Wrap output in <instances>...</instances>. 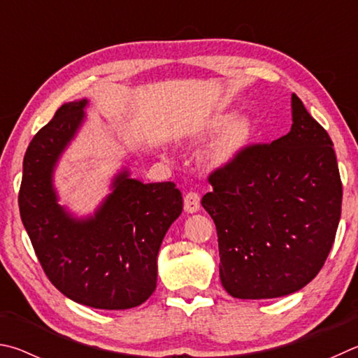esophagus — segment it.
Returning <instances> with one entry per match:
<instances>
[{"label": "esophagus", "instance_id": "34e87169", "mask_svg": "<svg viewBox=\"0 0 358 358\" xmlns=\"http://www.w3.org/2000/svg\"><path fill=\"white\" fill-rule=\"evenodd\" d=\"M199 206H201V198H199L198 193L189 192L184 196V209L185 212H189V214H195V212H198Z\"/></svg>", "mask_w": 358, "mask_h": 358}]
</instances>
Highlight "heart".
<instances>
[{"instance_id":"1","label":"heart","mask_w":358,"mask_h":358,"mask_svg":"<svg viewBox=\"0 0 358 358\" xmlns=\"http://www.w3.org/2000/svg\"><path fill=\"white\" fill-rule=\"evenodd\" d=\"M220 131L222 134L208 154V165L215 169L234 165L241 159L252 143L255 124L248 115L234 116L231 111L215 113L206 121L199 136L212 138Z\"/></svg>"}]
</instances>
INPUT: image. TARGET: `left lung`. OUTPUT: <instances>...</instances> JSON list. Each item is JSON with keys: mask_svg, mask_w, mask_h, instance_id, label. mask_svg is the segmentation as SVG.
<instances>
[{"mask_svg": "<svg viewBox=\"0 0 358 358\" xmlns=\"http://www.w3.org/2000/svg\"><path fill=\"white\" fill-rule=\"evenodd\" d=\"M291 106L289 134L215 169L201 199L217 227L222 285L236 299L297 292L334 245L343 199L334 143L296 94Z\"/></svg>", "mask_w": 358, "mask_h": 358, "instance_id": "left-lung-1", "label": "left lung"}]
</instances>
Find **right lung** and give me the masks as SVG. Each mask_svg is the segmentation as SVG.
<instances>
[{
	"label": "right lung",
	"instance_id": "1",
	"mask_svg": "<svg viewBox=\"0 0 358 358\" xmlns=\"http://www.w3.org/2000/svg\"><path fill=\"white\" fill-rule=\"evenodd\" d=\"M87 100L61 106L37 131L23 159L18 208L43 272L73 302L99 310L141 305L157 286V255L182 212L173 182L143 184L124 168L92 215L58 204L53 173L85 121Z\"/></svg>",
	"mask_w": 358,
	"mask_h": 358
}]
</instances>
